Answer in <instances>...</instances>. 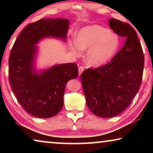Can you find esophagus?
<instances>
[{"label": "esophagus", "instance_id": "esophagus-1", "mask_svg": "<svg viewBox=\"0 0 153 153\" xmlns=\"http://www.w3.org/2000/svg\"><path fill=\"white\" fill-rule=\"evenodd\" d=\"M78 69H79V76H81L82 72L84 71V67L82 66H80V67H79Z\"/></svg>", "mask_w": 153, "mask_h": 153}]
</instances>
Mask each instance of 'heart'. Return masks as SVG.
Masks as SVG:
<instances>
[{
    "instance_id": "heart-1",
    "label": "heart",
    "mask_w": 153,
    "mask_h": 153,
    "mask_svg": "<svg viewBox=\"0 0 153 153\" xmlns=\"http://www.w3.org/2000/svg\"><path fill=\"white\" fill-rule=\"evenodd\" d=\"M73 55L81 56L82 50H86V63L92 67L103 65L112 59L120 46V38L116 33L99 25L83 27L76 33V39L67 41Z\"/></svg>"
}]
</instances>
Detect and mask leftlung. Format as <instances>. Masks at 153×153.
I'll return each instance as SVG.
<instances>
[{
  "instance_id": "left-lung-1",
  "label": "left lung",
  "mask_w": 153,
  "mask_h": 153,
  "mask_svg": "<svg viewBox=\"0 0 153 153\" xmlns=\"http://www.w3.org/2000/svg\"><path fill=\"white\" fill-rule=\"evenodd\" d=\"M111 29L126 38L125 45L109 63L81 75L86 105L98 117L118 115L130 105L140 88L144 57L138 35L130 25L111 18Z\"/></svg>"
}]
</instances>
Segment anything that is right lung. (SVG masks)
Returning a JSON list of instances; mask_svg holds the SVG:
<instances>
[{
    "mask_svg": "<svg viewBox=\"0 0 153 153\" xmlns=\"http://www.w3.org/2000/svg\"><path fill=\"white\" fill-rule=\"evenodd\" d=\"M69 24L68 19L61 18L40 19L22 31L11 49L9 59L10 85L19 104L34 117L49 118L56 115L63 107L67 82L78 76V68L74 63L36 70V45L45 38L65 41Z\"/></svg>",
    "mask_w": 153,
    "mask_h": 153,
    "instance_id": "1",
    "label": "right lung"
}]
</instances>
